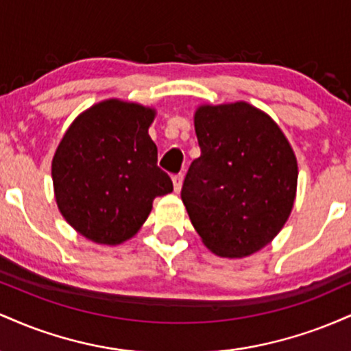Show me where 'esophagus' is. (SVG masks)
<instances>
[{
  "label": "esophagus",
  "mask_w": 351,
  "mask_h": 351,
  "mask_svg": "<svg viewBox=\"0 0 351 351\" xmlns=\"http://www.w3.org/2000/svg\"><path fill=\"white\" fill-rule=\"evenodd\" d=\"M171 180H173V186H175V191L180 193L181 191V184H183V175L180 173V175L173 176Z\"/></svg>",
  "instance_id": "obj_1"
}]
</instances>
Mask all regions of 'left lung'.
Instances as JSON below:
<instances>
[{"instance_id": "8db88e82", "label": "left lung", "mask_w": 351, "mask_h": 351, "mask_svg": "<svg viewBox=\"0 0 351 351\" xmlns=\"http://www.w3.org/2000/svg\"><path fill=\"white\" fill-rule=\"evenodd\" d=\"M201 156L181 199L196 232L221 257H245L267 245L291 215L297 160L274 120L251 104L201 106L195 114Z\"/></svg>"}]
</instances>
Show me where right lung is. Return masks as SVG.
I'll return each mask as SVG.
<instances>
[{
  "instance_id": "1",
  "label": "right lung",
  "mask_w": 351,
  "mask_h": 351,
  "mask_svg": "<svg viewBox=\"0 0 351 351\" xmlns=\"http://www.w3.org/2000/svg\"><path fill=\"white\" fill-rule=\"evenodd\" d=\"M153 108L108 99L72 122L52 158L58 208L79 234L115 245L136 234L156 196L173 191L148 135Z\"/></svg>"
}]
</instances>
